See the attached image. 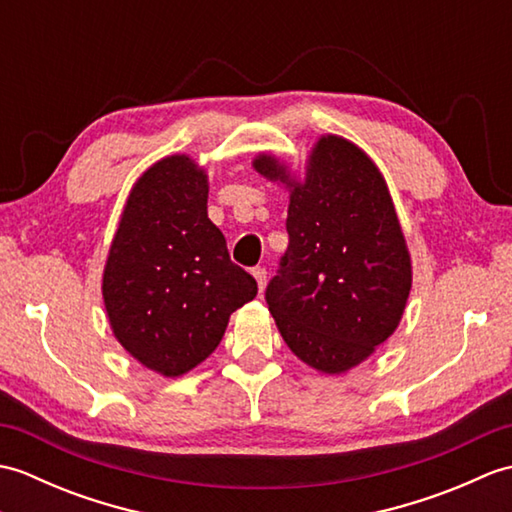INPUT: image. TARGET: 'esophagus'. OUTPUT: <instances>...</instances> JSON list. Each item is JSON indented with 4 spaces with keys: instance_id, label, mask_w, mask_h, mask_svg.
Segmentation results:
<instances>
[{
    "instance_id": "34e87169",
    "label": "esophagus",
    "mask_w": 512,
    "mask_h": 512,
    "mask_svg": "<svg viewBox=\"0 0 512 512\" xmlns=\"http://www.w3.org/2000/svg\"><path fill=\"white\" fill-rule=\"evenodd\" d=\"M266 268L264 266H255L253 268V277L257 279V286H259V292H264V288H266Z\"/></svg>"
}]
</instances>
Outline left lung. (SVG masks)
<instances>
[{"instance_id": "obj_1", "label": "left lung", "mask_w": 512, "mask_h": 512, "mask_svg": "<svg viewBox=\"0 0 512 512\" xmlns=\"http://www.w3.org/2000/svg\"><path fill=\"white\" fill-rule=\"evenodd\" d=\"M255 169L288 182L270 156ZM290 187L288 248L266 303L303 363L341 374L396 330L411 290L405 237L380 171L343 138H321L306 184Z\"/></svg>"}]
</instances>
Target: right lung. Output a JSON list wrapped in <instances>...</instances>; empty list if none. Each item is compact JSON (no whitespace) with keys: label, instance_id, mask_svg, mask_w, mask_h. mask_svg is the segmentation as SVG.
Listing matches in <instances>:
<instances>
[{"label":"right lung","instance_id":"add662e5","mask_svg":"<svg viewBox=\"0 0 512 512\" xmlns=\"http://www.w3.org/2000/svg\"><path fill=\"white\" fill-rule=\"evenodd\" d=\"M209 184L187 156L151 167L129 193L103 275L116 339L145 367L180 376L220 345L228 317L257 297L206 213Z\"/></svg>","mask_w":512,"mask_h":512}]
</instances>
